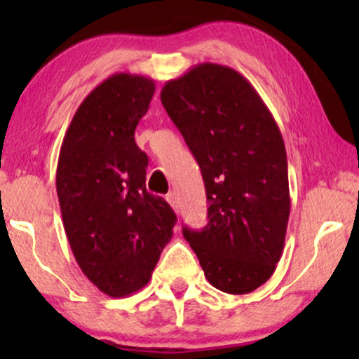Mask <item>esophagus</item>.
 <instances>
[{
	"label": "esophagus",
	"mask_w": 359,
	"mask_h": 359,
	"mask_svg": "<svg viewBox=\"0 0 359 359\" xmlns=\"http://www.w3.org/2000/svg\"><path fill=\"white\" fill-rule=\"evenodd\" d=\"M166 201H168V204L171 205V208L178 209V198H176L175 193H168V194H166Z\"/></svg>",
	"instance_id": "1"
}]
</instances>
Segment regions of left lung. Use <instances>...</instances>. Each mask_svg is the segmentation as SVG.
<instances>
[{
	"instance_id": "1",
	"label": "left lung",
	"mask_w": 359,
	"mask_h": 359,
	"mask_svg": "<svg viewBox=\"0 0 359 359\" xmlns=\"http://www.w3.org/2000/svg\"><path fill=\"white\" fill-rule=\"evenodd\" d=\"M161 104L198 160L208 196L204 229L183 227L205 278L248 294L271 278L291 210L279 127L233 68L201 63L161 90Z\"/></svg>"
}]
</instances>
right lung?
Returning <instances> with one entry per match:
<instances>
[{
	"label": "right lung",
	"mask_w": 359,
	"mask_h": 359,
	"mask_svg": "<svg viewBox=\"0 0 359 359\" xmlns=\"http://www.w3.org/2000/svg\"><path fill=\"white\" fill-rule=\"evenodd\" d=\"M155 93L151 78L116 73L85 97L57 165L63 227L85 276L111 297L150 281L176 214L145 188L149 156L135 144Z\"/></svg>",
	"instance_id": "add662e5"
}]
</instances>
